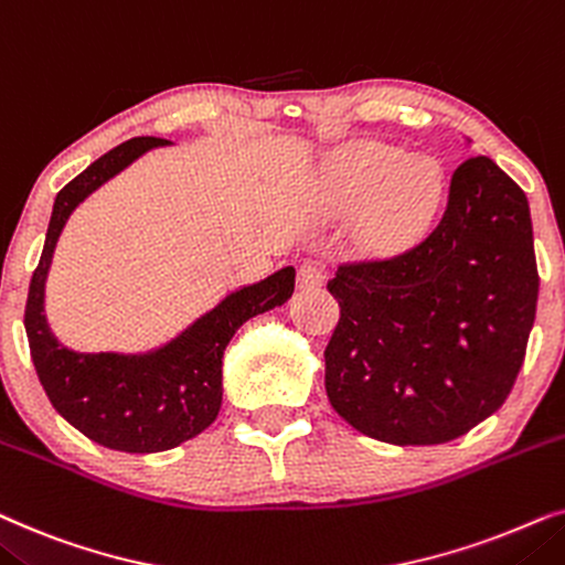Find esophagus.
<instances>
[{"mask_svg":"<svg viewBox=\"0 0 565 565\" xmlns=\"http://www.w3.org/2000/svg\"><path fill=\"white\" fill-rule=\"evenodd\" d=\"M322 278H326V274H322V268L318 266V263H302L297 270V287L305 291L318 289L322 284Z\"/></svg>","mask_w":565,"mask_h":565,"instance_id":"esophagus-1","label":"esophagus"}]
</instances>
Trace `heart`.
Here are the masks:
<instances>
[{
  "instance_id": "b5f03b06",
  "label": "heart",
  "mask_w": 565,
  "mask_h": 565,
  "mask_svg": "<svg viewBox=\"0 0 565 565\" xmlns=\"http://www.w3.org/2000/svg\"><path fill=\"white\" fill-rule=\"evenodd\" d=\"M326 195L338 212L370 203L366 237L380 245L405 243L428 227L445 199V168L431 154L359 141L345 147L326 170Z\"/></svg>"
}]
</instances>
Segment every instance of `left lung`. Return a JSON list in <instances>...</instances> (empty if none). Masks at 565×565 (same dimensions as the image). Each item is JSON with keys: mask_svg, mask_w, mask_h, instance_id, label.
Wrapping results in <instances>:
<instances>
[{"mask_svg": "<svg viewBox=\"0 0 565 565\" xmlns=\"http://www.w3.org/2000/svg\"><path fill=\"white\" fill-rule=\"evenodd\" d=\"M537 287L527 195L491 157H470L418 245L345 263L328 281L341 307L326 349L330 405L397 447L468 434L514 387Z\"/></svg>", "mask_w": 565, "mask_h": 565, "instance_id": "left-lung-1", "label": "left lung"}]
</instances>
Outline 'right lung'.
I'll use <instances>...</instances> for the list:
<instances>
[{
	"mask_svg": "<svg viewBox=\"0 0 565 565\" xmlns=\"http://www.w3.org/2000/svg\"><path fill=\"white\" fill-rule=\"evenodd\" d=\"M168 145L157 137L124 141L56 193L25 305L30 356L58 416L95 445L131 455L164 452L212 426L222 408V356L232 335L295 291V268L287 266L230 291L183 333L145 353H82L58 343L46 320V278L64 224L89 193L149 149Z\"/></svg>",
	"mask_w": 565,
	"mask_h": 565,
	"instance_id": "right-lung-1",
	"label": "right lung"
}]
</instances>
